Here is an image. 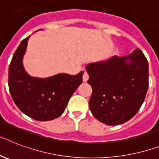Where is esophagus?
Returning a JSON list of instances; mask_svg holds the SVG:
<instances>
[{"mask_svg": "<svg viewBox=\"0 0 159 159\" xmlns=\"http://www.w3.org/2000/svg\"><path fill=\"white\" fill-rule=\"evenodd\" d=\"M88 78H89L88 73H87L86 71H84L83 76H82V80H83V82H87Z\"/></svg>", "mask_w": 159, "mask_h": 159, "instance_id": "34e87169", "label": "esophagus"}]
</instances>
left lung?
<instances>
[{
    "mask_svg": "<svg viewBox=\"0 0 159 159\" xmlns=\"http://www.w3.org/2000/svg\"><path fill=\"white\" fill-rule=\"evenodd\" d=\"M92 87L89 106L107 125L122 124L136 114L149 88L148 60L140 49L128 56H113L86 66Z\"/></svg>",
    "mask_w": 159,
    "mask_h": 159,
    "instance_id": "8db88e82",
    "label": "left lung"
}]
</instances>
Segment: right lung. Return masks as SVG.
<instances>
[{"label":"right lung","mask_w":159,"mask_h":159,"mask_svg":"<svg viewBox=\"0 0 159 159\" xmlns=\"http://www.w3.org/2000/svg\"><path fill=\"white\" fill-rule=\"evenodd\" d=\"M29 37L21 42L9 67L10 95L20 110L38 121H49L64 113L68 100L82 82L83 72L77 75L59 73L47 78L29 76L23 66Z\"/></svg>","instance_id":"add662e5"}]
</instances>
